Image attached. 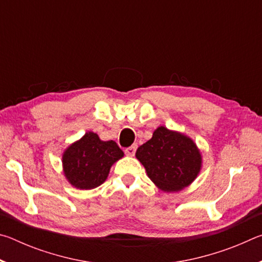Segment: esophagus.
<instances>
[{
  "label": "esophagus",
  "instance_id": "34e87169",
  "mask_svg": "<svg viewBox=\"0 0 262 262\" xmlns=\"http://www.w3.org/2000/svg\"><path fill=\"white\" fill-rule=\"evenodd\" d=\"M136 148H137V145L136 144H134V145H132V147H129V148H127L126 150H125V154L127 155V156H129V157H133L135 155V151H136Z\"/></svg>",
  "mask_w": 262,
  "mask_h": 262
}]
</instances>
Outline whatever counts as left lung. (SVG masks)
Here are the masks:
<instances>
[{"label": "left lung", "mask_w": 262, "mask_h": 262, "mask_svg": "<svg viewBox=\"0 0 262 262\" xmlns=\"http://www.w3.org/2000/svg\"><path fill=\"white\" fill-rule=\"evenodd\" d=\"M150 180L165 193H177L193 183L202 168V154L184 133L159 126L135 154Z\"/></svg>", "instance_id": "1"}]
</instances>
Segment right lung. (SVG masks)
Instances as JSON below:
<instances>
[{"instance_id":"1","label":"right lung","mask_w":262,"mask_h":262,"mask_svg":"<svg viewBox=\"0 0 262 262\" xmlns=\"http://www.w3.org/2000/svg\"><path fill=\"white\" fill-rule=\"evenodd\" d=\"M114 141H101L98 134L86 132L62 154L64 178L77 189H94L105 183L111 167L123 157Z\"/></svg>"}]
</instances>
